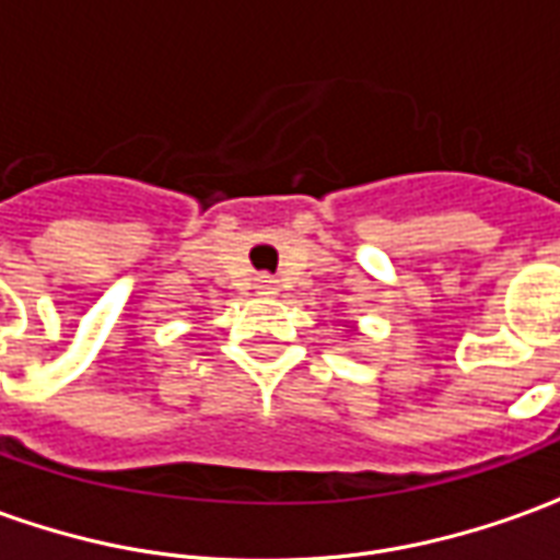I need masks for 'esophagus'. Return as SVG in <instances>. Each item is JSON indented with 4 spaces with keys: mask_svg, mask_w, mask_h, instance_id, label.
Segmentation results:
<instances>
[{
    "mask_svg": "<svg viewBox=\"0 0 560 560\" xmlns=\"http://www.w3.org/2000/svg\"><path fill=\"white\" fill-rule=\"evenodd\" d=\"M255 288L260 293H279V281L272 279V276H257Z\"/></svg>",
    "mask_w": 560,
    "mask_h": 560,
    "instance_id": "1",
    "label": "esophagus"
}]
</instances>
